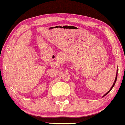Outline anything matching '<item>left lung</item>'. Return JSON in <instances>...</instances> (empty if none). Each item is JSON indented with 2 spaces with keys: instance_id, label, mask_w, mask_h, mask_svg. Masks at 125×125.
<instances>
[{
  "instance_id": "left-lung-1",
  "label": "left lung",
  "mask_w": 125,
  "mask_h": 125,
  "mask_svg": "<svg viewBox=\"0 0 125 125\" xmlns=\"http://www.w3.org/2000/svg\"><path fill=\"white\" fill-rule=\"evenodd\" d=\"M117 73H116V78H115V82H114V83H113V85H112V88H110V90H109V91H108V92H107V93H106V94H104V95L103 96V97H104V96H105V95H107V94H108V93H109V92H110V91H111V90H112V88H113V87H114V85H115V83H116V80H117Z\"/></svg>"
}]
</instances>
